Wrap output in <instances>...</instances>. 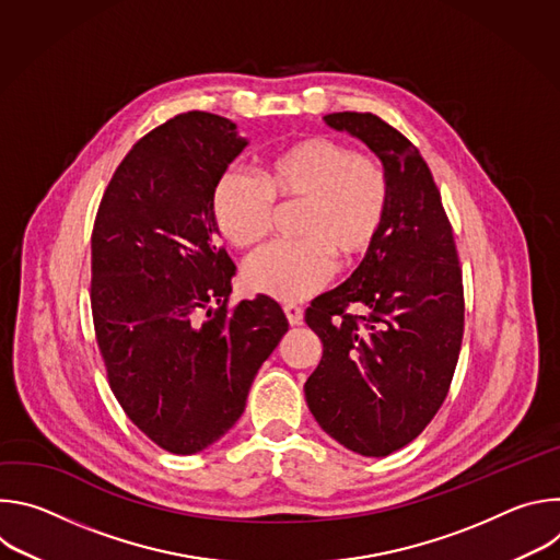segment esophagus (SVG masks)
Wrapping results in <instances>:
<instances>
[{
	"label": "esophagus",
	"instance_id": "1",
	"mask_svg": "<svg viewBox=\"0 0 560 560\" xmlns=\"http://www.w3.org/2000/svg\"><path fill=\"white\" fill-rule=\"evenodd\" d=\"M283 312H285V316H288L290 326H301V324H303V307H301V305H296V303H285V305H283Z\"/></svg>",
	"mask_w": 560,
	"mask_h": 560
}]
</instances>
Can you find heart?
I'll return each mask as SVG.
<instances>
[{"mask_svg": "<svg viewBox=\"0 0 560 560\" xmlns=\"http://www.w3.org/2000/svg\"><path fill=\"white\" fill-rule=\"evenodd\" d=\"M389 199L378 159L348 143L310 135L270 152L257 177L225 171L212 190L219 230L236 248L268 236L275 206L301 203L292 242H277L246 266V283L281 301H296L322 288L335 264L352 266L376 242Z\"/></svg>", "mask_w": 560, "mask_h": 560, "instance_id": "b5f03b06", "label": "heart"}]
</instances>
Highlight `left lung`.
<instances>
[{"instance_id": "left-lung-1", "label": "left lung", "mask_w": 560, "mask_h": 560, "mask_svg": "<svg viewBox=\"0 0 560 560\" xmlns=\"http://www.w3.org/2000/svg\"><path fill=\"white\" fill-rule=\"evenodd\" d=\"M326 121L378 154L389 199L354 275L305 310L324 343L305 401L341 445L387 456L425 430L450 392L465 330L463 272L441 190L417 145L372 113H332ZM352 304L361 315L349 312Z\"/></svg>"}]
</instances>
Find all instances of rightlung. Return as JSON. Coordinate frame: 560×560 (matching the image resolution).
<instances>
[{"mask_svg":"<svg viewBox=\"0 0 560 560\" xmlns=\"http://www.w3.org/2000/svg\"><path fill=\"white\" fill-rule=\"evenodd\" d=\"M236 126L190 110L143 135L113 173L91 236V307L108 385L162 450L195 454L244 415L288 332L277 301L234 307L212 190L246 148Z\"/></svg>","mask_w":560,"mask_h":560,"instance_id":"1","label":"right lung"}]
</instances>
